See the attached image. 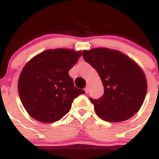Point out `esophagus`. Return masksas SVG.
I'll return each instance as SVG.
<instances>
[{"label":"esophagus","mask_w":159,"mask_h":159,"mask_svg":"<svg viewBox=\"0 0 159 159\" xmlns=\"http://www.w3.org/2000/svg\"><path fill=\"white\" fill-rule=\"evenodd\" d=\"M84 91H85L86 93H89V85H86L85 89H84Z\"/></svg>","instance_id":"34e87169"}]
</instances>
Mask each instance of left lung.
Segmentation results:
<instances>
[{"label": "left lung", "instance_id": "left-lung-1", "mask_svg": "<svg viewBox=\"0 0 159 159\" xmlns=\"http://www.w3.org/2000/svg\"><path fill=\"white\" fill-rule=\"evenodd\" d=\"M83 57L101 78L104 94L92 99L97 115L109 122L127 120L138 112L147 93L142 69L124 53L108 48L83 50Z\"/></svg>", "mask_w": 159, "mask_h": 159}]
</instances>
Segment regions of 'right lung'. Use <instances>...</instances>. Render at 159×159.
I'll return each instance as SVG.
<instances>
[{
  "instance_id": "obj_1",
  "label": "right lung",
  "mask_w": 159,
  "mask_h": 159,
  "mask_svg": "<svg viewBox=\"0 0 159 159\" xmlns=\"http://www.w3.org/2000/svg\"><path fill=\"white\" fill-rule=\"evenodd\" d=\"M81 51L47 50L32 57L20 74L18 90L28 113L42 123L56 122L70 111L74 99L84 91L74 85L68 71Z\"/></svg>"
}]
</instances>
